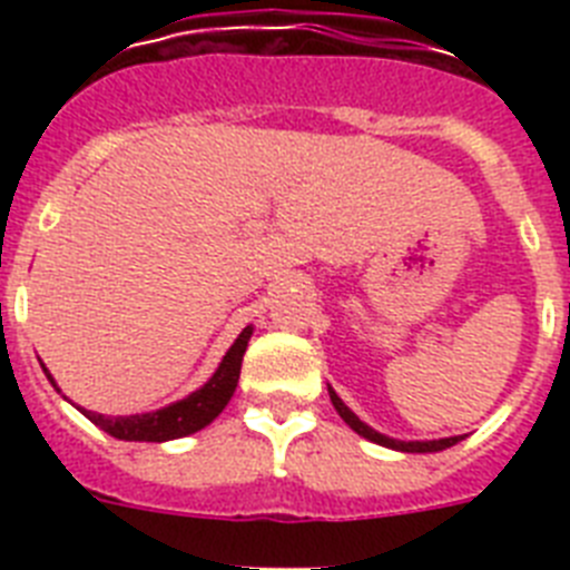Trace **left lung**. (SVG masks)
Returning a JSON list of instances; mask_svg holds the SVG:
<instances>
[{"label": "left lung", "mask_w": 570, "mask_h": 570, "mask_svg": "<svg viewBox=\"0 0 570 570\" xmlns=\"http://www.w3.org/2000/svg\"><path fill=\"white\" fill-rule=\"evenodd\" d=\"M328 394H331V402H334L336 407V414L342 416V420L347 422V425L354 428L356 434L365 436V440L376 442V445H385V448H394V451H405V454H431V451H445V448L456 445V442L462 440V436H448V440H431V442H400V440H391V436L380 434V431H374V428H367L365 422L360 420V416L351 411V407L345 405V402L340 400V396L334 394L328 387Z\"/></svg>", "instance_id": "obj_1"}]
</instances>
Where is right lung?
<instances>
[{
  "label": "right lung",
  "instance_id": "1",
  "mask_svg": "<svg viewBox=\"0 0 570 570\" xmlns=\"http://www.w3.org/2000/svg\"><path fill=\"white\" fill-rule=\"evenodd\" d=\"M248 340L250 328H245L236 336V342L230 345L225 360L219 362L216 374L210 376L199 391H194V394L185 396V400L174 402V405L163 407V411L136 416H102L94 414V411H82V414L88 416L94 425L102 428L105 434L128 442H168L194 434V431H203L208 422H214L216 416L223 414V407L228 405V400L234 396L242 371V356H245ZM45 374H48V371H45ZM50 385H53V380H50Z\"/></svg>",
  "mask_w": 570,
  "mask_h": 570
}]
</instances>
